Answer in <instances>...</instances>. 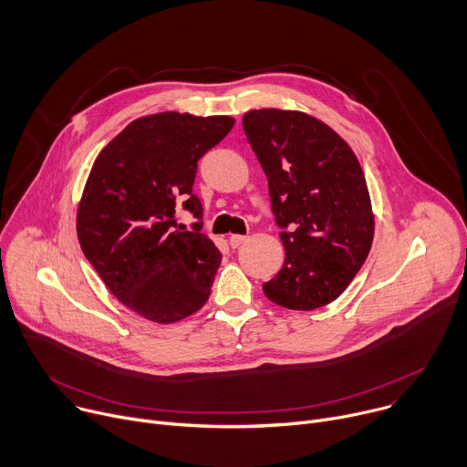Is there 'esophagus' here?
Masks as SVG:
<instances>
[{
    "instance_id": "esophagus-1",
    "label": "esophagus",
    "mask_w": 467,
    "mask_h": 467,
    "mask_svg": "<svg viewBox=\"0 0 467 467\" xmlns=\"http://www.w3.org/2000/svg\"><path fill=\"white\" fill-rule=\"evenodd\" d=\"M245 240H247V236H244V234H231V236H229V245H231L233 249H236V247H240Z\"/></svg>"
}]
</instances>
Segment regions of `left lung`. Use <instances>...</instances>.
<instances>
[{
    "mask_svg": "<svg viewBox=\"0 0 467 467\" xmlns=\"http://www.w3.org/2000/svg\"><path fill=\"white\" fill-rule=\"evenodd\" d=\"M245 137L265 173L285 264L262 290L290 310L335 301L369 254L375 214L349 144L321 119L283 109L244 114Z\"/></svg>",
    "mask_w": 467,
    "mask_h": 467,
    "instance_id": "obj_1",
    "label": "left lung"
}]
</instances>
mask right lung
<instances>
[{"label": "right lung", "mask_w": 467, "mask_h": 467, "mask_svg": "<svg viewBox=\"0 0 467 467\" xmlns=\"http://www.w3.org/2000/svg\"><path fill=\"white\" fill-rule=\"evenodd\" d=\"M233 125L231 116H142L92 164L76 218L81 249L110 294L150 321L184 319L211 296L222 254L197 225H177L175 209L202 216L197 161Z\"/></svg>", "instance_id": "right-lung-1"}]
</instances>
